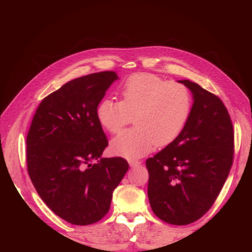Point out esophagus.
Returning <instances> with one entry per match:
<instances>
[{"label": "esophagus", "instance_id": "obj_1", "mask_svg": "<svg viewBox=\"0 0 252 252\" xmlns=\"http://www.w3.org/2000/svg\"><path fill=\"white\" fill-rule=\"evenodd\" d=\"M140 164H141V161H139V159H129V165H130V167H136Z\"/></svg>", "mask_w": 252, "mask_h": 252}]
</instances>
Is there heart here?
<instances>
[{
    "label": "heart",
    "instance_id": "b5f03b06",
    "mask_svg": "<svg viewBox=\"0 0 252 252\" xmlns=\"http://www.w3.org/2000/svg\"><path fill=\"white\" fill-rule=\"evenodd\" d=\"M122 101L104 98L97 106L100 124L119 133L134 116L135 126L111 141L113 154L139 158L172 143L184 129L191 111V95L182 83L152 73L131 75L121 87Z\"/></svg>",
    "mask_w": 252,
    "mask_h": 252
}]
</instances>
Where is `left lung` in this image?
I'll return each mask as SVG.
<instances>
[{"label":"left lung","mask_w":252,"mask_h":252,"mask_svg":"<svg viewBox=\"0 0 252 252\" xmlns=\"http://www.w3.org/2000/svg\"><path fill=\"white\" fill-rule=\"evenodd\" d=\"M193 105L180 135L147 158L148 199L155 215L172 225L195 222L207 212L229 174L234 130L220 98L188 80Z\"/></svg>","instance_id":"1"}]
</instances>
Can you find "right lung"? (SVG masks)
<instances>
[{"mask_svg": "<svg viewBox=\"0 0 252 252\" xmlns=\"http://www.w3.org/2000/svg\"><path fill=\"white\" fill-rule=\"evenodd\" d=\"M117 79L114 71H102L66 83L43 98L27 134V171L36 192L73 225L106 216L129 168L121 157L101 158L108 140L96 110Z\"/></svg>", "mask_w": 252, "mask_h": 252, "instance_id": "1", "label": "right lung"}]
</instances>
